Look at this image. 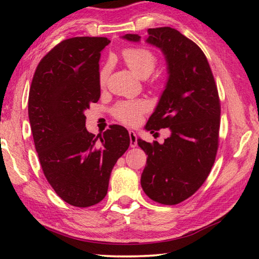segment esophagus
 <instances>
[{
	"mask_svg": "<svg viewBox=\"0 0 259 259\" xmlns=\"http://www.w3.org/2000/svg\"><path fill=\"white\" fill-rule=\"evenodd\" d=\"M129 137H130V147L137 146V135L135 134V131H129Z\"/></svg>",
	"mask_w": 259,
	"mask_h": 259,
	"instance_id": "obj_1",
	"label": "esophagus"
}]
</instances>
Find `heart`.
Here are the masks:
<instances>
[{"label":"heart","mask_w":259,"mask_h":259,"mask_svg":"<svg viewBox=\"0 0 259 259\" xmlns=\"http://www.w3.org/2000/svg\"><path fill=\"white\" fill-rule=\"evenodd\" d=\"M122 57L129 68L139 77L150 76L157 64V58L154 52L143 47H129L122 51ZM109 74V65L106 64L100 68L98 74V82L105 85ZM150 109V104L146 100H125L117 103L112 108V114L116 120L128 125L137 124L142 120L144 114Z\"/></svg>","instance_id":"b5f03b06"}]
</instances>
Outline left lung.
I'll return each mask as SVG.
<instances>
[{"label":"left lung","instance_id":"1","mask_svg":"<svg viewBox=\"0 0 259 259\" xmlns=\"http://www.w3.org/2000/svg\"><path fill=\"white\" fill-rule=\"evenodd\" d=\"M147 43L160 48L169 78L154 113L151 133L168 128L163 144L138 139L147 154L140 178L148 198L174 205L192 196L209 176L216 159L221 125V100L207 57L200 47L171 27L148 28ZM123 38L137 42L138 34Z\"/></svg>","mask_w":259,"mask_h":259}]
</instances>
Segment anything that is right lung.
I'll use <instances>...</instances> for the list:
<instances>
[{
  "label": "right lung",
  "mask_w": 259,
  "mask_h": 259,
  "mask_svg": "<svg viewBox=\"0 0 259 259\" xmlns=\"http://www.w3.org/2000/svg\"><path fill=\"white\" fill-rule=\"evenodd\" d=\"M109 42L89 36L61 41L38 63L29 89L28 117L43 174L74 207H91L106 196L113 166L130 145L121 125L97 137L85 128L84 111L100 97V51Z\"/></svg>",
  "instance_id": "right-lung-1"
}]
</instances>
